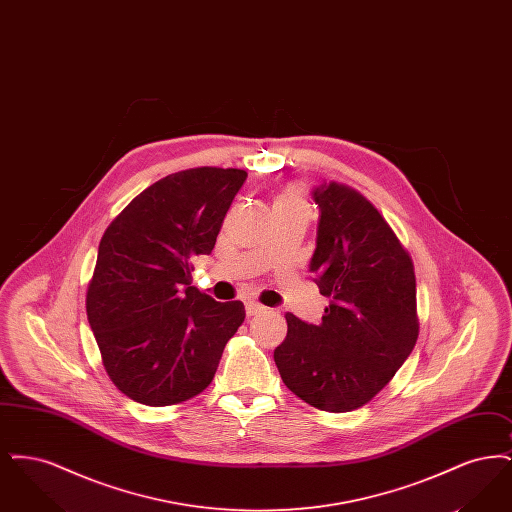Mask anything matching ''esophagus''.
Masks as SVG:
<instances>
[{
	"label": "esophagus",
	"mask_w": 512,
	"mask_h": 512,
	"mask_svg": "<svg viewBox=\"0 0 512 512\" xmlns=\"http://www.w3.org/2000/svg\"><path fill=\"white\" fill-rule=\"evenodd\" d=\"M263 311H265V307L259 305V303H255V301H247V303H245V313H247V317L261 315Z\"/></svg>",
	"instance_id": "esophagus-1"
}]
</instances>
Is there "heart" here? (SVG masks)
Masks as SVG:
<instances>
[{"label": "heart", "mask_w": 512, "mask_h": 512, "mask_svg": "<svg viewBox=\"0 0 512 512\" xmlns=\"http://www.w3.org/2000/svg\"><path fill=\"white\" fill-rule=\"evenodd\" d=\"M278 201H288V203H301L303 205V201H301V197L297 194H288L284 195V197H280Z\"/></svg>", "instance_id": "1"}]
</instances>
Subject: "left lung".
<instances>
[{
	"label": "left lung",
	"mask_w": 512,
	"mask_h": 512,
	"mask_svg": "<svg viewBox=\"0 0 512 512\" xmlns=\"http://www.w3.org/2000/svg\"><path fill=\"white\" fill-rule=\"evenodd\" d=\"M313 199L320 220L309 270L330 305L320 324L286 315L288 336L274 349V363L305 403L347 413L382 390L414 349V267L365 195L324 182Z\"/></svg>",
	"instance_id": "8db88e82"
}]
</instances>
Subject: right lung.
Listing matches in <instances>:
<instances>
[{"mask_svg":"<svg viewBox=\"0 0 512 512\" xmlns=\"http://www.w3.org/2000/svg\"><path fill=\"white\" fill-rule=\"evenodd\" d=\"M245 178L219 167L169 174L136 195L99 242L88 322L109 378L142 405H176L205 390L244 322L242 301L219 303L192 286V261L213 251Z\"/></svg>","mask_w":512,"mask_h":512,"instance_id":"obj_1","label":"right lung"}]
</instances>
